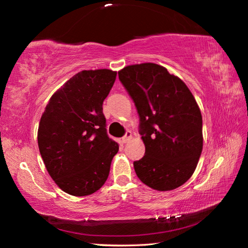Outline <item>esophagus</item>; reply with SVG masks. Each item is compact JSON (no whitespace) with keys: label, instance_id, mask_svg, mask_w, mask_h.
Here are the masks:
<instances>
[{"label":"esophagus","instance_id":"34e87169","mask_svg":"<svg viewBox=\"0 0 248 248\" xmlns=\"http://www.w3.org/2000/svg\"><path fill=\"white\" fill-rule=\"evenodd\" d=\"M131 138H132V133L130 132V131H127V132H125L124 136L123 137V139H121V141H123V143H127V142L130 139H131Z\"/></svg>","mask_w":248,"mask_h":248}]
</instances>
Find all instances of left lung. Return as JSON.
Returning a JSON list of instances; mask_svg holds the SVG:
<instances>
[{
    "instance_id": "1",
    "label": "left lung",
    "mask_w": 248,
    "mask_h": 248,
    "mask_svg": "<svg viewBox=\"0 0 248 248\" xmlns=\"http://www.w3.org/2000/svg\"><path fill=\"white\" fill-rule=\"evenodd\" d=\"M119 79L140 116L145 155L133 163L142 183L173 190L189 179L202 152V117L194 95L178 77L155 63L124 66Z\"/></svg>"
}]
</instances>
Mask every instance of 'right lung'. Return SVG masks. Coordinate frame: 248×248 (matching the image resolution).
I'll return each mask as SVG.
<instances>
[{
  "mask_svg": "<svg viewBox=\"0 0 248 248\" xmlns=\"http://www.w3.org/2000/svg\"><path fill=\"white\" fill-rule=\"evenodd\" d=\"M116 77L108 69L81 71L51 96L41 116L39 152L49 175L66 194L92 195L108 178L119 144L106 132L103 103Z\"/></svg>",
  "mask_w": 248,
  "mask_h": 248,
  "instance_id": "obj_1",
  "label": "right lung"
}]
</instances>
